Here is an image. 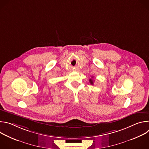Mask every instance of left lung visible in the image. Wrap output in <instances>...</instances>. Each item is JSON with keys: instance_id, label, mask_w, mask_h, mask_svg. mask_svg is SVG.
<instances>
[{"instance_id": "left-lung-1", "label": "left lung", "mask_w": 149, "mask_h": 149, "mask_svg": "<svg viewBox=\"0 0 149 149\" xmlns=\"http://www.w3.org/2000/svg\"><path fill=\"white\" fill-rule=\"evenodd\" d=\"M92 78H93V77H92ZM90 84H91V85H93V84H94L93 79H90Z\"/></svg>"}]
</instances>
